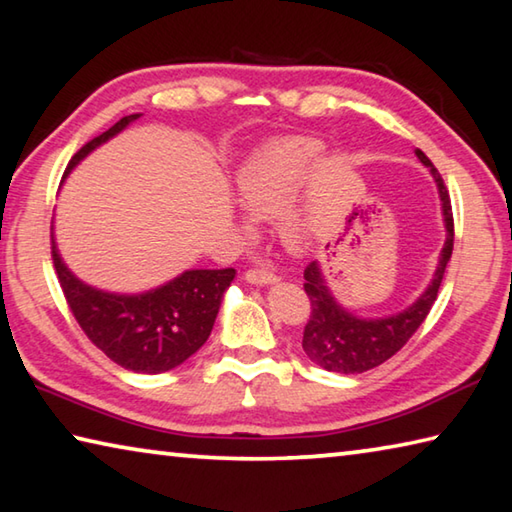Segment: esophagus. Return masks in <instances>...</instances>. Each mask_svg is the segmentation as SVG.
I'll return each instance as SVG.
<instances>
[{
    "instance_id": "esophagus-1",
    "label": "esophagus",
    "mask_w": 512,
    "mask_h": 512,
    "mask_svg": "<svg viewBox=\"0 0 512 512\" xmlns=\"http://www.w3.org/2000/svg\"><path fill=\"white\" fill-rule=\"evenodd\" d=\"M246 282L248 284H259V287H266V284H275L277 275L271 271H264V268H250L246 271Z\"/></svg>"
}]
</instances>
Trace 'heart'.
Here are the masks:
<instances>
[{
    "instance_id": "b5f03b06",
    "label": "heart",
    "mask_w": 512,
    "mask_h": 512,
    "mask_svg": "<svg viewBox=\"0 0 512 512\" xmlns=\"http://www.w3.org/2000/svg\"><path fill=\"white\" fill-rule=\"evenodd\" d=\"M323 158V144L311 137H284L259 146L237 171V194L244 210L259 221H275L282 216L280 237L293 250L309 244L307 223L289 212L305 189L311 171ZM244 235L253 232L248 219L239 221Z\"/></svg>"
}]
</instances>
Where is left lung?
Wrapping results in <instances>:
<instances>
[{"label": "left lung", "instance_id": "left-lung-1", "mask_svg": "<svg viewBox=\"0 0 512 512\" xmlns=\"http://www.w3.org/2000/svg\"><path fill=\"white\" fill-rule=\"evenodd\" d=\"M415 155L436 180L440 210H443L445 244L440 248L436 271H433L427 289L409 307L388 316L370 318L345 309L329 289L323 268L318 262H311L305 271V291L311 302V316L305 325V336H302V350L307 352L311 361L329 372L359 375V372L381 366L395 352L404 348L406 341L415 334V329L424 323V318H427L433 302L438 298L440 282H443L447 262L454 250L452 203H449L443 178H440L431 160L420 149H415Z\"/></svg>", "mask_w": 512, "mask_h": 512}]
</instances>
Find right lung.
Masks as SVG:
<instances>
[{"instance_id":"1","label":"right lung","mask_w":512,"mask_h":512,"mask_svg":"<svg viewBox=\"0 0 512 512\" xmlns=\"http://www.w3.org/2000/svg\"><path fill=\"white\" fill-rule=\"evenodd\" d=\"M142 115L119 119L106 133L94 137L67 164L72 173L88 155L119 135ZM51 257L67 305L83 332L117 366L160 375L187 361L210 336L225 291L235 280V268H189L160 287L142 293H115L92 287L76 277L58 253L51 228Z\"/></svg>"}]
</instances>
